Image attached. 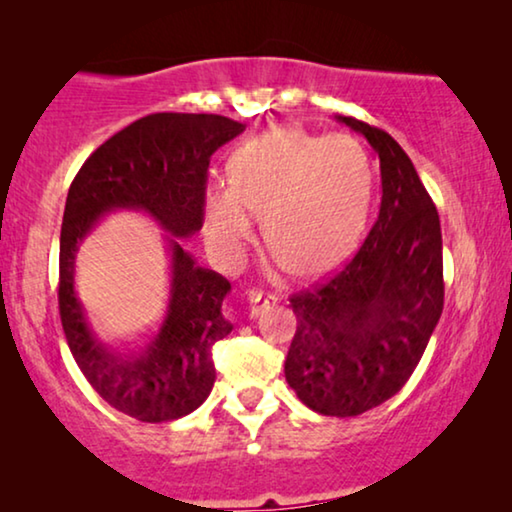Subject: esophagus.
<instances>
[{"label":"esophagus","instance_id":"obj_1","mask_svg":"<svg viewBox=\"0 0 512 512\" xmlns=\"http://www.w3.org/2000/svg\"><path fill=\"white\" fill-rule=\"evenodd\" d=\"M247 303H249V317H258L263 310L277 305V296H270V293H263V291H249Z\"/></svg>","mask_w":512,"mask_h":512}]
</instances>
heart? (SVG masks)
I'll return each instance as SVG.
<instances>
[{
    "label": "heart",
    "mask_w": 512,
    "mask_h": 512,
    "mask_svg": "<svg viewBox=\"0 0 512 512\" xmlns=\"http://www.w3.org/2000/svg\"><path fill=\"white\" fill-rule=\"evenodd\" d=\"M228 172L230 184L205 188V233L226 263L254 242L256 214L300 277L328 275L354 254L373 200V165L354 137L277 128L242 144Z\"/></svg>",
    "instance_id": "obj_1"
}]
</instances>
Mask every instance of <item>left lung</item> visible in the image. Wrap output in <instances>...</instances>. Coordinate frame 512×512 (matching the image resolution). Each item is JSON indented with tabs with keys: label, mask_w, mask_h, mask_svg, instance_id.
<instances>
[{
	"label": "left lung",
	"mask_w": 512,
	"mask_h": 512,
	"mask_svg": "<svg viewBox=\"0 0 512 512\" xmlns=\"http://www.w3.org/2000/svg\"><path fill=\"white\" fill-rule=\"evenodd\" d=\"M380 158L382 205L356 251L324 284L289 298L298 317L284 375L319 415L356 417L415 373L443 312V235L431 195L394 137L352 116Z\"/></svg>",
	"instance_id": "left-lung-1"
}]
</instances>
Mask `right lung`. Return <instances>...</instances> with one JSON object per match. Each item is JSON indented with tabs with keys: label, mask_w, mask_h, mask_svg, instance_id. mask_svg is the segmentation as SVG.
<instances>
[{
	"label": "right lung",
	"mask_w": 512,
	"mask_h": 512,
	"mask_svg": "<svg viewBox=\"0 0 512 512\" xmlns=\"http://www.w3.org/2000/svg\"><path fill=\"white\" fill-rule=\"evenodd\" d=\"M242 130V123L216 114H149L90 153L69 186L60 230L62 331L90 387L139 422L184 417L214 387L212 347L233 331L221 314L230 282L195 263L179 237L202 228L209 158ZM111 208L153 215L168 230L173 258L171 305L161 328L130 350L97 341L73 293L78 244Z\"/></svg>",
	"instance_id": "obj_1"
}]
</instances>
